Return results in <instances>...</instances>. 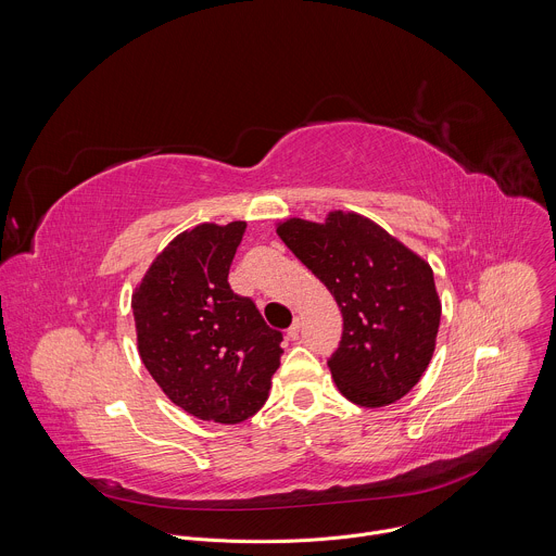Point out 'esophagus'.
<instances>
[{
  "label": "esophagus",
  "instance_id": "obj_1",
  "mask_svg": "<svg viewBox=\"0 0 556 556\" xmlns=\"http://www.w3.org/2000/svg\"><path fill=\"white\" fill-rule=\"evenodd\" d=\"M299 330H301V321H299V319H294V321H292V326L288 328V337L294 341V339L299 337Z\"/></svg>",
  "mask_w": 556,
  "mask_h": 556
}]
</instances>
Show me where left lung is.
Listing matches in <instances>:
<instances>
[{"instance_id":"obj_1","label":"left lung","mask_w":556,"mask_h":556,"mask_svg":"<svg viewBox=\"0 0 556 556\" xmlns=\"http://www.w3.org/2000/svg\"><path fill=\"white\" fill-rule=\"evenodd\" d=\"M277 235L341 307L343 337L328 361L339 391L371 409L401 401L435 350L442 305L431 266L358 213L290 217Z\"/></svg>"}]
</instances>
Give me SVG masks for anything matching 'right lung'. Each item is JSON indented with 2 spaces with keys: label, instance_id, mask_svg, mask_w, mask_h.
I'll list each match as a JSON object with an SVG mask.
<instances>
[{
  "label": "right lung",
  "instance_id": "right-lung-1",
  "mask_svg": "<svg viewBox=\"0 0 556 556\" xmlns=\"http://www.w3.org/2000/svg\"><path fill=\"white\" fill-rule=\"evenodd\" d=\"M247 222L200 224L153 260L131 296L138 354L167 399L187 414L237 425L268 401L281 332L266 326L228 270Z\"/></svg>",
  "mask_w": 556,
  "mask_h": 556
}]
</instances>
